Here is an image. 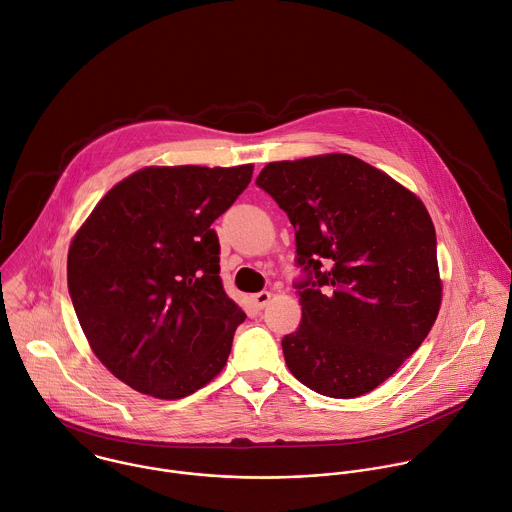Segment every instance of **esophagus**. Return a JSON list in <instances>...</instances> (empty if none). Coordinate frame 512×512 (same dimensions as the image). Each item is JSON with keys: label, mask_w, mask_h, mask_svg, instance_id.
<instances>
[{"label": "esophagus", "mask_w": 512, "mask_h": 512, "mask_svg": "<svg viewBox=\"0 0 512 512\" xmlns=\"http://www.w3.org/2000/svg\"><path fill=\"white\" fill-rule=\"evenodd\" d=\"M270 298H272V292L262 290V292H258V294H254V296H252V302H254L258 308H264V306H268Z\"/></svg>", "instance_id": "1"}]
</instances>
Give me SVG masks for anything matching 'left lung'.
Returning a JSON list of instances; mask_svg holds the SVG:
<instances>
[{"instance_id":"8db88e82","label":"left lung","mask_w":512,"mask_h":512,"mask_svg":"<svg viewBox=\"0 0 512 512\" xmlns=\"http://www.w3.org/2000/svg\"><path fill=\"white\" fill-rule=\"evenodd\" d=\"M256 184L288 214L298 264L310 274L298 284L300 326L282 338L288 370L330 398L374 390L422 344L440 310L426 206L350 154L270 162Z\"/></svg>"}]
</instances>
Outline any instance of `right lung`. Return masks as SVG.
Wrapping results in <instances>:
<instances>
[{
  "label": "right lung",
  "instance_id": "1",
  "mask_svg": "<svg viewBox=\"0 0 512 512\" xmlns=\"http://www.w3.org/2000/svg\"><path fill=\"white\" fill-rule=\"evenodd\" d=\"M254 166H148L118 182L76 232L68 288L98 360L130 388L184 398L228 362L244 310L220 278L212 222Z\"/></svg>",
  "mask_w": 512,
  "mask_h": 512
}]
</instances>
